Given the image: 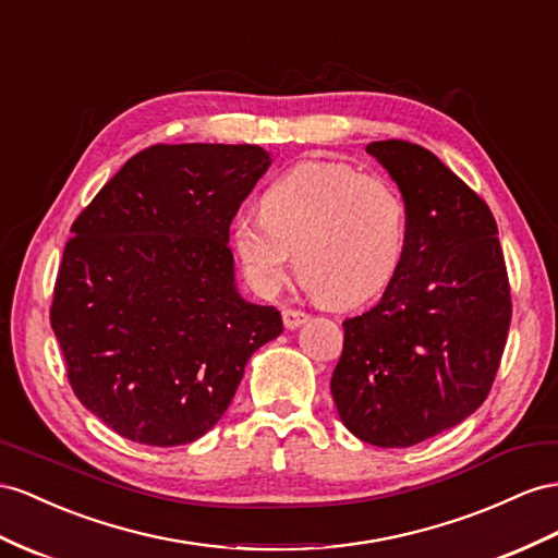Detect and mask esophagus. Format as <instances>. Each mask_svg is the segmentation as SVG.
<instances>
[{"label": "esophagus", "instance_id": "34e87169", "mask_svg": "<svg viewBox=\"0 0 558 558\" xmlns=\"http://www.w3.org/2000/svg\"><path fill=\"white\" fill-rule=\"evenodd\" d=\"M306 320H308V313H304V311H296V308H284L282 311V323H284V327H288V330H294V327L304 325Z\"/></svg>", "mask_w": 558, "mask_h": 558}]
</instances>
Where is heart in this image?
<instances>
[{
	"instance_id": "heart-1",
	"label": "heart",
	"mask_w": 558,
	"mask_h": 558,
	"mask_svg": "<svg viewBox=\"0 0 558 558\" xmlns=\"http://www.w3.org/2000/svg\"><path fill=\"white\" fill-rule=\"evenodd\" d=\"M262 217H240L233 247L252 288L274 296L299 276L327 306H353L387 288L405 250V205L389 181L344 162H302L268 185Z\"/></svg>"
}]
</instances>
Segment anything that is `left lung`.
I'll use <instances>...</instances> for the list:
<instances>
[{
	"label": "left lung",
	"instance_id": "obj_1",
	"mask_svg": "<svg viewBox=\"0 0 558 558\" xmlns=\"http://www.w3.org/2000/svg\"><path fill=\"white\" fill-rule=\"evenodd\" d=\"M367 153L405 203V250L379 304L344 320L332 398L349 432L410 448L488 398L505 353L511 294L490 207L417 143Z\"/></svg>",
	"mask_w": 558,
	"mask_h": 558
}]
</instances>
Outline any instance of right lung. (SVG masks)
I'll use <instances>...</instances> for the list:
<instances>
[{
	"mask_svg": "<svg viewBox=\"0 0 558 558\" xmlns=\"http://www.w3.org/2000/svg\"><path fill=\"white\" fill-rule=\"evenodd\" d=\"M270 167L259 146L136 153L75 219L51 327L70 387L112 432L183 446L221 420L252 353L282 332L276 306L235 288L228 228Z\"/></svg>",
	"mask_w": 558,
	"mask_h": 558,
	"instance_id": "add662e5",
	"label": "right lung"
}]
</instances>
